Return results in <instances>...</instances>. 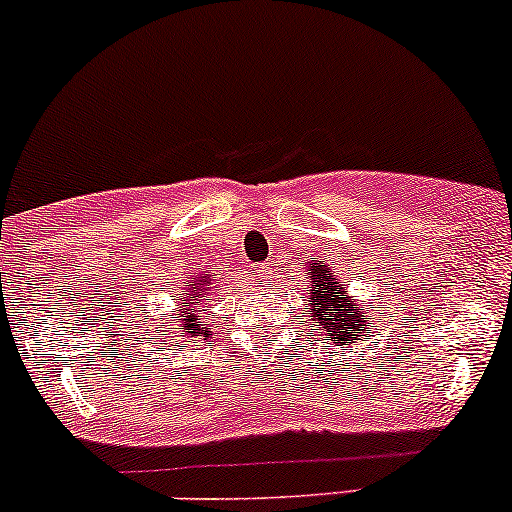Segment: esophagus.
Returning <instances> with one entry per match:
<instances>
[{
  "instance_id": "34e87169",
  "label": "esophagus",
  "mask_w": 512,
  "mask_h": 512,
  "mask_svg": "<svg viewBox=\"0 0 512 512\" xmlns=\"http://www.w3.org/2000/svg\"><path fill=\"white\" fill-rule=\"evenodd\" d=\"M267 275H270V265H257L255 267V277H262V280H265Z\"/></svg>"
}]
</instances>
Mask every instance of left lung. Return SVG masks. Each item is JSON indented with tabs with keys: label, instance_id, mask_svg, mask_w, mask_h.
<instances>
[{
	"label": "left lung",
	"instance_id": "left-lung-1",
	"mask_svg": "<svg viewBox=\"0 0 512 512\" xmlns=\"http://www.w3.org/2000/svg\"><path fill=\"white\" fill-rule=\"evenodd\" d=\"M309 275H312V282L307 287V312L312 314L319 337L332 339V344L337 347H349L356 339L371 334V304L361 307L356 299L349 297L342 282L324 262L312 260Z\"/></svg>",
	"mask_w": 512,
	"mask_h": 512
}]
</instances>
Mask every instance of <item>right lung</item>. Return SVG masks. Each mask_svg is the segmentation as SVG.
<instances>
[{
  "mask_svg": "<svg viewBox=\"0 0 512 512\" xmlns=\"http://www.w3.org/2000/svg\"><path fill=\"white\" fill-rule=\"evenodd\" d=\"M205 292H210V277H190L185 282V297L180 299V307H183L185 317L183 327H180V337H210L208 324L198 317L200 312H205V309L198 307V304H203L200 297H205Z\"/></svg>",
  "mask_w": 512,
  "mask_h": 512,
  "instance_id": "1",
  "label": "right lung"
}]
</instances>
